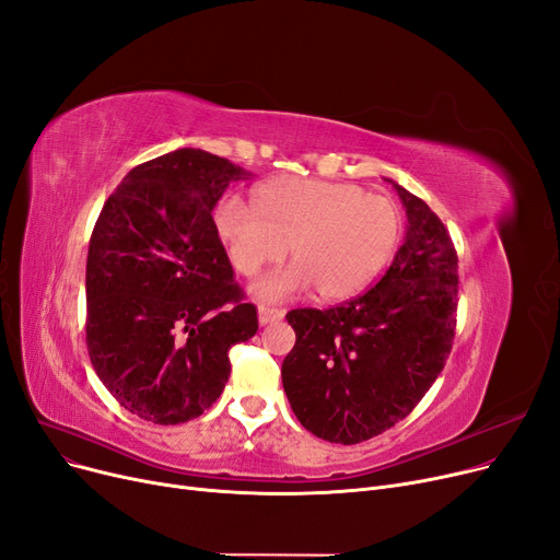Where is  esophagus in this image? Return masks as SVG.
Wrapping results in <instances>:
<instances>
[{
    "label": "esophagus",
    "mask_w": 560,
    "mask_h": 560,
    "mask_svg": "<svg viewBox=\"0 0 560 560\" xmlns=\"http://www.w3.org/2000/svg\"><path fill=\"white\" fill-rule=\"evenodd\" d=\"M283 317L281 308H270V306H258V322L260 325H270V322H277Z\"/></svg>",
    "instance_id": "1"
}]
</instances>
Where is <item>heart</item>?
I'll return each instance as SVG.
<instances>
[{"label":"heart","instance_id":"1","mask_svg":"<svg viewBox=\"0 0 560 560\" xmlns=\"http://www.w3.org/2000/svg\"><path fill=\"white\" fill-rule=\"evenodd\" d=\"M213 226L235 272L256 275L283 258L292 265L260 279L262 300H285L313 288L319 302H340L361 292L395 254L404 215L384 195L354 184L308 176H277L254 188L252 203L224 195Z\"/></svg>","mask_w":560,"mask_h":560}]
</instances>
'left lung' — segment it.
<instances>
[{
	"label": "left lung",
	"mask_w": 560,
	"mask_h": 560,
	"mask_svg": "<svg viewBox=\"0 0 560 560\" xmlns=\"http://www.w3.org/2000/svg\"><path fill=\"white\" fill-rule=\"evenodd\" d=\"M404 203V245L365 295L285 315L295 347L281 378L292 413L313 435L357 445L404 420L452 351L458 256L429 206L390 182Z\"/></svg>",
	"instance_id": "left-lung-1"
}]
</instances>
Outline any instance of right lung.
Here are the masks:
<instances>
[{
	"label": "right lung",
	"instance_id": "1",
	"mask_svg": "<svg viewBox=\"0 0 560 560\" xmlns=\"http://www.w3.org/2000/svg\"><path fill=\"white\" fill-rule=\"evenodd\" d=\"M247 176L184 147L136 165L97 218L85 345L106 390L142 420L199 418L229 381V349L258 329L211 215L226 186Z\"/></svg>",
	"mask_w": 560,
	"mask_h": 560
}]
</instances>
